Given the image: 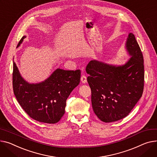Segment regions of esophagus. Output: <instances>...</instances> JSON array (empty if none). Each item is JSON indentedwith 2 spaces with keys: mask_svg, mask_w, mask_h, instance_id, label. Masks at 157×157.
Returning <instances> with one entry per match:
<instances>
[{
  "mask_svg": "<svg viewBox=\"0 0 157 157\" xmlns=\"http://www.w3.org/2000/svg\"><path fill=\"white\" fill-rule=\"evenodd\" d=\"M81 81L82 82V83H85L87 82V79H86V77L84 75H82L81 77Z\"/></svg>",
  "mask_w": 157,
  "mask_h": 157,
  "instance_id": "34e87169",
  "label": "esophagus"
}]
</instances>
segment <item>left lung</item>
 I'll use <instances>...</instances> for the list:
<instances>
[{
    "mask_svg": "<svg viewBox=\"0 0 157 157\" xmlns=\"http://www.w3.org/2000/svg\"><path fill=\"white\" fill-rule=\"evenodd\" d=\"M125 49L130 58L122 65L97 60L89 62L86 71L91 90V104L96 116L104 122L128 116L142 96L143 57L133 33H129Z\"/></svg>",
    "mask_w": 157,
    "mask_h": 157,
    "instance_id": "obj_1",
    "label": "left lung"
}]
</instances>
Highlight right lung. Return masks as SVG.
I'll return each mask as SVG.
<instances>
[{"label":"right lung","mask_w":157,"mask_h":157,"mask_svg":"<svg viewBox=\"0 0 157 157\" xmlns=\"http://www.w3.org/2000/svg\"><path fill=\"white\" fill-rule=\"evenodd\" d=\"M26 36H23L19 47ZM81 71L56 69L46 79L36 83L26 81L13 60V86L20 105L28 116L40 122L55 124L65 113L66 100L80 82Z\"/></svg>","instance_id":"right-lung-1"}]
</instances>
